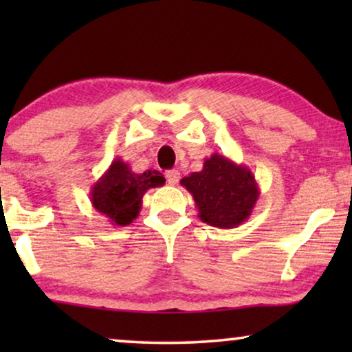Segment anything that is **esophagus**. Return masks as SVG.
Returning a JSON list of instances; mask_svg holds the SVG:
<instances>
[{
    "mask_svg": "<svg viewBox=\"0 0 352 352\" xmlns=\"http://www.w3.org/2000/svg\"><path fill=\"white\" fill-rule=\"evenodd\" d=\"M179 177H181V175H179V171H177V170L166 171V181H168V184H171V186L177 184V181H179Z\"/></svg>",
    "mask_w": 352,
    "mask_h": 352,
    "instance_id": "obj_1",
    "label": "esophagus"
}]
</instances>
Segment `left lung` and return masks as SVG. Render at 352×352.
<instances>
[{
  "mask_svg": "<svg viewBox=\"0 0 352 352\" xmlns=\"http://www.w3.org/2000/svg\"><path fill=\"white\" fill-rule=\"evenodd\" d=\"M181 186L194 197L199 218L219 229H234L245 223L261 194L248 166L216 152L205 158L204 170L182 177Z\"/></svg>",
  "mask_w": 352,
  "mask_h": 352,
  "instance_id": "8db88e82",
  "label": "left lung"
}]
</instances>
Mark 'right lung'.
Returning a JSON list of instances; mask_svg holds the SVG:
<instances>
[{"instance_id": "1", "label": "right lung", "mask_w": 352, "mask_h": 352, "mask_svg": "<svg viewBox=\"0 0 352 352\" xmlns=\"http://www.w3.org/2000/svg\"><path fill=\"white\" fill-rule=\"evenodd\" d=\"M165 177L160 171L134 173L129 163L115 158L107 171L91 187L89 199L94 210L112 226H128L139 216L142 197L152 187H162Z\"/></svg>"}]
</instances>
